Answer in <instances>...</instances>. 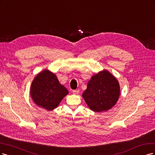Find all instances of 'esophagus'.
Wrapping results in <instances>:
<instances>
[{
    "instance_id": "obj_1",
    "label": "esophagus",
    "mask_w": 155,
    "mask_h": 155,
    "mask_svg": "<svg viewBox=\"0 0 155 155\" xmlns=\"http://www.w3.org/2000/svg\"><path fill=\"white\" fill-rule=\"evenodd\" d=\"M73 93L75 94H78L79 93V90H77V89H76V90H73Z\"/></svg>"
}]
</instances>
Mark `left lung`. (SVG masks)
Instances as JSON below:
<instances>
[{
    "label": "left lung",
    "instance_id": "1",
    "mask_svg": "<svg viewBox=\"0 0 155 155\" xmlns=\"http://www.w3.org/2000/svg\"><path fill=\"white\" fill-rule=\"evenodd\" d=\"M120 95L117 78L104 70L91 77L82 97L89 107L95 112L107 111L114 106Z\"/></svg>",
    "mask_w": 155,
    "mask_h": 155
}]
</instances>
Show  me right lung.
Wrapping results in <instances>:
<instances>
[{
	"label": "right lung",
	"instance_id": "right-lung-1",
	"mask_svg": "<svg viewBox=\"0 0 155 155\" xmlns=\"http://www.w3.org/2000/svg\"><path fill=\"white\" fill-rule=\"evenodd\" d=\"M31 96L37 106L51 111L68 93L56 75L48 70L38 73L31 84Z\"/></svg>",
	"mask_w": 155,
	"mask_h": 155
}]
</instances>
